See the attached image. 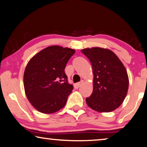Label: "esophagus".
Returning a JSON list of instances; mask_svg holds the SVG:
<instances>
[{"mask_svg":"<svg viewBox=\"0 0 147 147\" xmlns=\"http://www.w3.org/2000/svg\"><path fill=\"white\" fill-rule=\"evenodd\" d=\"M83 84V82H81L80 83H77V84H76L75 85H74V88H75L76 89H78L79 88H80L81 86H82Z\"/></svg>","mask_w":147,"mask_h":147,"instance_id":"34e87169","label":"esophagus"}]
</instances>
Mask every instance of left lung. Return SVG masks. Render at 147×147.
Instances as JSON below:
<instances>
[{
	"label": "left lung",
	"instance_id": "8db88e82",
	"mask_svg": "<svg viewBox=\"0 0 147 147\" xmlns=\"http://www.w3.org/2000/svg\"><path fill=\"white\" fill-rule=\"evenodd\" d=\"M82 52L92 65L93 89L86 98L89 107L98 112H111L122 104L129 88L127 70L111 50L99 47L85 48Z\"/></svg>",
	"mask_w": 147,
	"mask_h": 147
}]
</instances>
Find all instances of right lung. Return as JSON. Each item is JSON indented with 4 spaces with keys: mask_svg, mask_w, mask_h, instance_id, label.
<instances>
[{
    "mask_svg": "<svg viewBox=\"0 0 147 147\" xmlns=\"http://www.w3.org/2000/svg\"><path fill=\"white\" fill-rule=\"evenodd\" d=\"M76 51L51 46L34 56L24 74L25 93L34 107L46 114L64 107L74 87L69 84L65 67Z\"/></svg>",
    "mask_w": 147,
    "mask_h": 147,
    "instance_id": "1",
    "label": "right lung"
}]
</instances>
